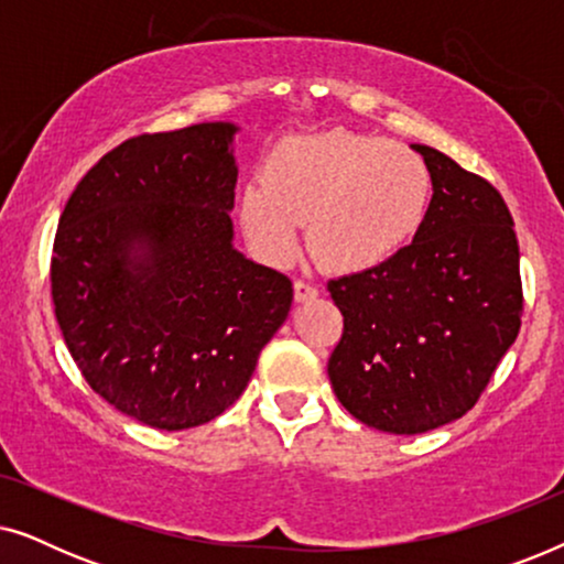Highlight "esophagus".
Masks as SVG:
<instances>
[{"mask_svg": "<svg viewBox=\"0 0 564 564\" xmlns=\"http://www.w3.org/2000/svg\"><path fill=\"white\" fill-rule=\"evenodd\" d=\"M318 297V288L307 280H295V300L297 303H307V300Z\"/></svg>", "mask_w": 564, "mask_h": 564, "instance_id": "34e87169", "label": "esophagus"}]
</instances>
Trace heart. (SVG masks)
<instances>
[{"label": "heart", "instance_id": "1", "mask_svg": "<svg viewBox=\"0 0 564 564\" xmlns=\"http://www.w3.org/2000/svg\"><path fill=\"white\" fill-rule=\"evenodd\" d=\"M431 174L419 153L382 138L330 133L274 151L267 184L243 189L241 223L272 261H290L311 226V246L336 272H367L398 257L419 234Z\"/></svg>", "mask_w": 564, "mask_h": 564}]
</instances>
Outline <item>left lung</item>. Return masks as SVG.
<instances>
[{
  "instance_id": "8db88e82",
  "label": "left lung",
  "mask_w": 564,
  "mask_h": 564,
  "mask_svg": "<svg viewBox=\"0 0 564 564\" xmlns=\"http://www.w3.org/2000/svg\"><path fill=\"white\" fill-rule=\"evenodd\" d=\"M426 220L413 243L328 282L344 315L328 359L336 398L367 426L423 434L465 415L521 328L519 241L500 192L431 145Z\"/></svg>"
}]
</instances>
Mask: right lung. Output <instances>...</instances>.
Masks as SVG:
<instances>
[{"instance_id":"obj_1","label":"right lung","mask_w":564,"mask_h":564,"mask_svg":"<svg viewBox=\"0 0 564 564\" xmlns=\"http://www.w3.org/2000/svg\"><path fill=\"white\" fill-rule=\"evenodd\" d=\"M234 122L105 153L61 213L56 321L89 388L151 429L213 421L288 318L292 282L234 249Z\"/></svg>"}]
</instances>
